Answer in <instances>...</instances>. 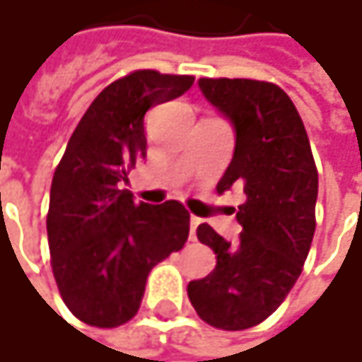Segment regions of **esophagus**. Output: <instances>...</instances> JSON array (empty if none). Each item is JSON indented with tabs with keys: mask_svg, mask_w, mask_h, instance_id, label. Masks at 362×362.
<instances>
[{
	"mask_svg": "<svg viewBox=\"0 0 362 362\" xmlns=\"http://www.w3.org/2000/svg\"><path fill=\"white\" fill-rule=\"evenodd\" d=\"M201 224V218L197 216H190V241H194V233H197V226Z\"/></svg>",
	"mask_w": 362,
	"mask_h": 362,
	"instance_id": "esophagus-1",
	"label": "esophagus"
}]
</instances>
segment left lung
<instances>
[{
	"label": "left lung",
	"mask_w": 362,
	"mask_h": 362,
	"mask_svg": "<svg viewBox=\"0 0 362 362\" xmlns=\"http://www.w3.org/2000/svg\"><path fill=\"white\" fill-rule=\"evenodd\" d=\"M201 94L235 129V155L218 192L241 186L237 243L209 224L197 228L216 268L188 283L197 315L218 329L241 331L268 319L296 285L315 237L319 174L302 117L274 83L199 79Z\"/></svg>",
	"instance_id": "obj_1"
}]
</instances>
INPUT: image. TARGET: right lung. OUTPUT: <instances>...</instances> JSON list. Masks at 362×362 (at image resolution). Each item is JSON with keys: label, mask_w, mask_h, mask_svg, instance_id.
<instances>
[{"label": "right lung", "mask_w": 362, "mask_h": 362, "mask_svg": "<svg viewBox=\"0 0 362 362\" xmlns=\"http://www.w3.org/2000/svg\"><path fill=\"white\" fill-rule=\"evenodd\" d=\"M194 77L134 71L107 86L75 127L54 172L47 211L52 270L66 308L92 327H119L140 308L148 272L188 239L180 201L136 203L123 188L146 157L144 115Z\"/></svg>", "instance_id": "right-lung-1"}]
</instances>
